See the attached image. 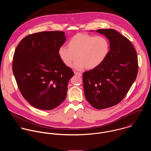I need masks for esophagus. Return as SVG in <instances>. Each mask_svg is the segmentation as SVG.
Returning <instances> with one entry per match:
<instances>
[{
	"instance_id": "34e87169",
	"label": "esophagus",
	"mask_w": 151,
	"mask_h": 151,
	"mask_svg": "<svg viewBox=\"0 0 151 151\" xmlns=\"http://www.w3.org/2000/svg\"><path fill=\"white\" fill-rule=\"evenodd\" d=\"M74 74H75V75H77V76H82V74H81V73L77 72V71H75V72H74Z\"/></svg>"
}]
</instances>
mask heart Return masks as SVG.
I'll use <instances>...</instances> for the list:
<instances>
[{
	"label": "heart",
	"instance_id": "heart-1",
	"mask_svg": "<svg viewBox=\"0 0 151 151\" xmlns=\"http://www.w3.org/2000/svg\"><path fill=\"white\" fill-rule=\"evenodd\" d=\"M68 46L59 47V58L68 67L78 58L74 67L78 70L99 67L107 58L110 50L109 42L106 37L86 33H78L72 37Z\"/></svg>",
	"mask_w": 151,
	"mask_h": 151
}]
</instances>
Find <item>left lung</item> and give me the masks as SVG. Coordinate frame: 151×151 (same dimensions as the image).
Here are the masks:
<instances>
[{"instance_id": "obj_1", "label": "left lung", "mask_w": 151, "mask_h": 151, "mask_svg": "<svg viewBox=\"0 0 151 151\" xmlns=\"http://www.w3.org/2000/svg\"><path fill=\"white\" fill-rule=\"evenodd\" d=\"M110 42V51L99 67L83 74L87 101L97 109L118 104L127 95L137 76L138 57L126 37L113 29H99Z\"/></svg>"}]
</instances>
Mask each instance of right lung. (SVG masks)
<instances>
[{"label": "right lung", "instance_id": "obj_1", "mask_svg": "<svg viewBox=\"0 0 151 151\" xmlns=\"http://www.w3.org/2000/svg\"><path fill=\"white\" fill-rule=\"evenodd\" d=\"M65 40L63 31L37 32L24 38L15 50L13 72L17 86L35 108L52 110L66 97L74 73L58 55Z\"/></svg>", "mask_w": 151, "mask_h": 151}]
</instances>
